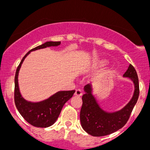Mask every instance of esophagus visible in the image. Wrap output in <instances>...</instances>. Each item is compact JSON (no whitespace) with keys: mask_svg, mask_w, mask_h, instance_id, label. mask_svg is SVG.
Returning <instances> with one entry per match:
<instances>
[{"mask_svg":"<svg viewBox=\"0 0 150 150\" xmlns=\"http://www.w3.org/2000/svg\"><path fill=\"white\" fill-rule=\"evenodd\" d=\"M75 94L76 96H77V97H81V96L82 95V92L80 89H76Z\"/></svg>","mask_w":150,"mask_h":150,"instance_id":"1","label":"esophagus"}]
</instances>
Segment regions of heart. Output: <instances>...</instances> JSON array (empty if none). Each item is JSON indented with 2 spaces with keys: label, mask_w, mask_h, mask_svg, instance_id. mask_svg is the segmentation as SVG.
<instances>
[{
  "label": "heart",
  "mask_w": 150,
  "mask_h": 150,
  "mask_svg": "<svg viewBox=\"0 0 150 150\" xmlns=\"http://www.w3.org/2000/svg\"><path fill=\"white\" fill-rule=\"evenodd\" d=\"M106 63H107V61H105V60H102V61H100V64L101 65H105Z\"/></svg>",
  "instance_id": "heart-1"
}]
</instances>
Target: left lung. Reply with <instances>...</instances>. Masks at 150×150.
<instances>
[{
	"instance_id": "8db88e82",
	"label": "left lung",
	"mask_w": 150,
	"mask_h": 150,
	"mask_svg": "<svg viewBox=\"0 0 150 150\" xmlns=\"http://www.w3.org/2000/svg\"><path fill=\"white\" fill-rule=\"evenodd\" d=\"M131 79L135 85L133 97L124 108L113 113H108L101 109L92 94V87H85L82 106L80 110V122L82 128L87 133L95 137L109 135L123 128L130 118L132 109L137 103L140 94L139 80L137 72L131 64L123 75Z\"/></svg>"
}]
</instances>
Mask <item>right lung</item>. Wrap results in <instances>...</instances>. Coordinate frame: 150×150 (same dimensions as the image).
<instances>
[{"instance_id":"obj_1","label":"right lung","mask_w":150,"mask_h":150,"mask_svg":"<svg viewBox=\"0 0 150 150\" xmlns=\"http://www.w3.org/2000/svg\"><path fill=\"white\" fill-rule=\"evenodd\" d=\"M61 42H47L30 50L24 56L16 70L15 76V104L21 116L27 122L38 128H47L52 125L59 116L64 104L73 96L75 90L61 91L46 100L32 103L23 99L18 86V73L22 62L31 51L49 46H57Z\"/></svg>"}]
</instances>
